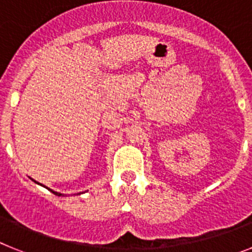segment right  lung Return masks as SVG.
Instances as JSON below:
<instances>
[{"instance_id":"right-lung-1","label":"right lung","mask_w":252,"mask_h":252,"mask_svg":"<svg viewBox=\"0 0 252 252\" xmlns=\"http://www.w3.org/2000/svg\"><path fill=\"white\" fill-rule=\"evenodd\" d=\"M30 179H31V178H30ZM31 180H32V182H35V183H36V184H39V186H43V184L37 183L36 180H34V179H31ZM43 187H45V186H43ZM48 189H49V188H48ZM49 190H50V192H53V193H54L55 195H58V197H60V195H64V194H62V193H58V192H55V190H53V189H49Z\"/></svg>"}]
</instances>
